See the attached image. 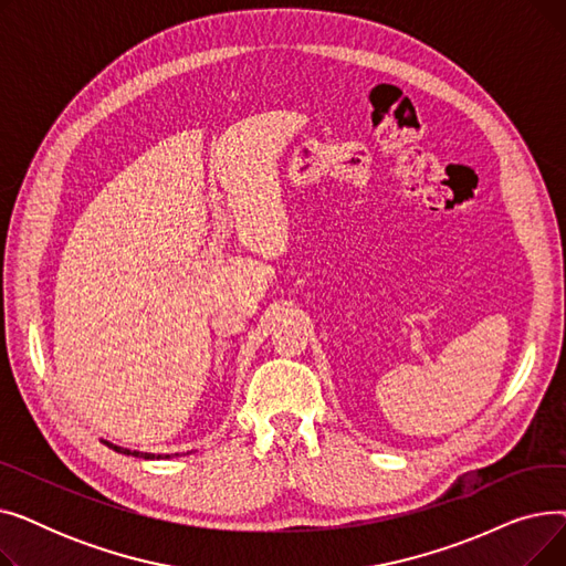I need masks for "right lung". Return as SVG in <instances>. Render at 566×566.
<instances>
[{
    "instance_id": "obj_1",
    "label": "right lung",
    "mask_w": 566,
    "mask_h": 566,
    "mask_svg": "<svg viewBox=\"0 0 566 566\" xmlns=\"http://www.w3.org/2000/svg\"><path fill=\"white\" fill-rule=\"evenodd\" d=\"M109 448L116 450V452H122V454H133V457H142V459H156V457L144 454V452H130V450H124V448H116V444H109ZM158 459H160V454H158Z\"/></svg>"
}]
</instances>
